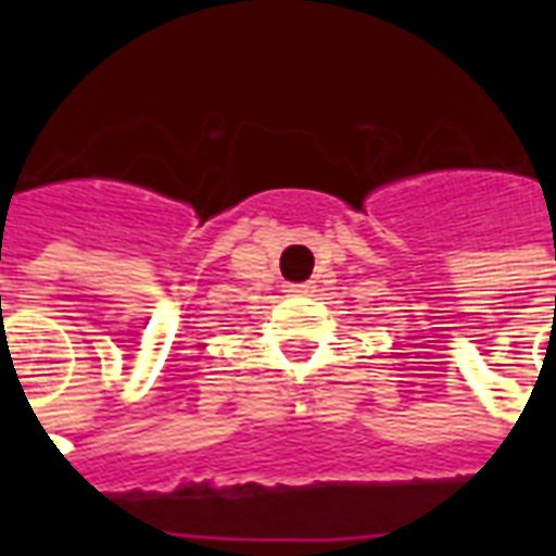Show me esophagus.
<instances>
[{
    "label": "esophagus",
    "instance_id": "obj_1",
    "mask_svg": "<svg viewBox=\"0 0 556 556\" xmlns=\"http://www.w3.org/2000/svg\"><path fill=\"white\" fill-rule=\"evenodd\" d=\"M288 294H291V296L312 294V286H308V282H300V286H288Z\"/></svg>",
    "mask_w": 556,
    "mask_h": 556
}]
</instances>
